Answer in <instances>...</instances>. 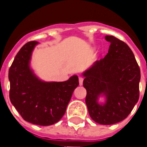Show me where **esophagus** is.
<instances>
[{
    "label": "esophagus",
    "instance_id": "esophagus-1",
    "mask_svg": "<svg viewBox=\"0 0 147 147\" xmlns=\"http://www.w3.org/2000/svg\"><path fill=\"white\" fill-rule=\"evenodd\" d=\"M78 81H79V84H80V85H82V83H83V78H82V77H79Z\"/></svg>",
    "mask_w": 147,
    "mask_h": 147
}]
</instances>
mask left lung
Masks as SVG:
<instances>
[{"instance_id": "left-lung-1", "label": "left lung", "mask_w": 147, "mask_h": 147, "mask_svg": "<svg viewBox=\"0 0 147 147\" xmlns=\"http://www.w3.org/2000/svg\"><path fill=\"white\" fill-rule=\"evenodd\" d=\"M105 38L110 43L107 55L82 75L90 117L97 123L110 125L126 119L138 103L141 73L126 43L113 36ZM100 98L104 101L100 102Z\"/></svg>"}]
</instances>
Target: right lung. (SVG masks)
<instances>
[{"instance_id": "1", "label": "right lung", "mask_w": 147, "mask_h": 147, "mask_svg": "<svg viewBox=\"0 0 147 147\" xmlns=\"http://www.w3.org/2000/svg\"><path fill=\"white\" fill-rule=\"evenodd\" d=\"M39 42H29L20 49L9 70V99L25 121L41 126L51 125L61 119L78 77L65 82H46L31 67L32 55Z\"/></svg>"}]
</instances>
